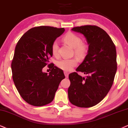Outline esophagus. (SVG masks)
<instances>
[{
  "label": "esophagus",
  "mask_w": 128,
  "mask_h": 128,
  "mask_svg": "<svg viewBox=\"0 0 128 128\" xmlns=\"http://www.w3.org/2000/svg\"><path fill=\"white\" fill-rule=\"evenodd\" d=\"M64 76L66 77V78H68V75H69V73H68V72L64 71Z\"/></svg>",
  "instance_id": "1"
}]
</instances>
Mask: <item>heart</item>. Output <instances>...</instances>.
Listing matches in <instances>:
<instances>
[{
	"instance_id": "b5f03b06",
	"label": "heart",
	"mask_w": 128,
	"mask_h": 128,
	"mask_svg": "<svg viewBox=\"0 0 128 128\" xmlns=\"http://www.w3.org/2000/svg\"><path fill=\"white\" fill-rule=\"evenodd\" d=\"M64 40L66 43L74 48L75 53L80 58L86 56L87 52V46L84 43H81V39L79 36L72 32H68L64 36ZM59 44L57 41H54L52 46V52L54 56H57L58 53ZM78 64L76 58H64L59 60L57 62V66L59 68L64 71H70Z\"/></svg>"
}]
</instances>
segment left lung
<instances>
[{
	"instance_id": "left-lung-1",
	"label": "left lung",
	"mask_w": 128,
	"mask_h": 128,
	"mask_svg": "<svg viewBox=\"0 0 128 128\" xmlns=\"http://www.w3.org/2000/svg\"><path fill=\"white\" fill-rule=\"evenodd\" d=\"M72 31L83 34L88 50L76 69L86 76L82 77L76 72L69 74L68 98L76 106L91 108L99 103L112 86L117 70L116 47L108 33L98 26H76Z\"/></svg>"
}]
</instances>
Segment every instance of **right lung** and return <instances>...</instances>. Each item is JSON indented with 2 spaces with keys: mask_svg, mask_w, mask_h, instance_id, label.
<instances>
[{
  "mask_svg": "<svg viewBox=\"0 0 128 128\" xmlns=\"http://www.w3.org/2000/svg\"><path fill=\"white\" fill-rule=\"evenodd\" d=\"M64 31V28L37 26L17 42L11 64L12 78L20 96L30 104L42 106L51 102L65 78L63 70L53 64L50 73L42 71L53 56L52 44Z\"/></svg>",
  "mask_w": 128,
  "mask_h": 128,
  "instance_id": "obj_1",
  "label": "right lung"
}]
</instances>
